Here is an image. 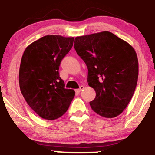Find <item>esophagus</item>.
<instances>
[{
    "instance_id": "34e87169",
    "label": "esophagus",
    "mask_w": 155,
    "mask_h": 155,
    "mask_svg": "<svg viewBox=\"0 0 155 155\" xmlns=\"http://www.w3.org/2000/svg\"><path fill=\"white\" fill-rule=\"evenodd\" d=\"M84 88V86H81L79 89H76V93H80V92H81Z\"/></svg>"
}]
</instances>
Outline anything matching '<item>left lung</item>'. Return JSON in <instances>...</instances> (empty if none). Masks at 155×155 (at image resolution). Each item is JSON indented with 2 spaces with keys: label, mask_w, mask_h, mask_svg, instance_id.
<instances>
[{
  "label": "left lung",
  "mask_w": 155,
  "mask_h": 155,
  "mask_svg": "<svg viewBox=\"0 0 155 155\" xmlns=\"http://www.w3.org/2000/svg\"><path fill=\"white\" fill-rule=\"evenodd\" d=\"M74 48L86 63L88 84L95 90L92 109L114 118L125 109L136 90L138 61L130 44L108 31L77 36Z\"/></svg>",
  "instance_id": "obj_1"
}]
</instances>
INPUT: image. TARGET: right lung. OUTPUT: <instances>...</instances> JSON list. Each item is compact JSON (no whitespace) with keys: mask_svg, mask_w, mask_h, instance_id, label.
Returning <instances> with one entry per match:
<instances>
[{"mask_svg":"<svg viewBox=\"0 0 155 155\" xmlns=\"http://www.w3.org/2000/svg\"><path fill=\"white\" fill-rule=\"evenodd\" d=\"M74 37L47 35L28 46L19 72L21 92L29 106L44 120L62 117L75 95L65 89L59 66L71 49Z\"/></svg>","mask_w":155,"mask_h":155,"instance_id":"obj_1","label":"right lung"}]
</instances>
